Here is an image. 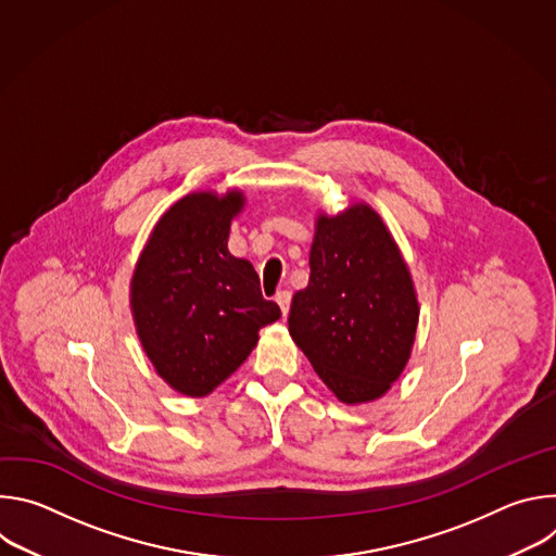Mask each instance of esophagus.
Segmentation results:
<instances>
[{
  "label": "esophagus",
  "instance_id": "1",
  "mask_svg": "<svg viewBox=\"0 0 556 556\" xmlns=\"http://www.w3.org/2000/svg\"><path fill=\"white\" fill-rule=\"evenodd\" d=\"M275 301L279 303V307H281V314L286 316V314H288V309H290V301H292V294H290V290H279V292H277V296H275Z\"/></svg>",
  "mask_w": 556,
  "mask_h": 556
}]
</instances>
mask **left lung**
Here are the masks:
<instances>
[{"label":"left lung","instance_id":"8db88e82","mask_svg":"<svg viewBox=\"0 0 556 556\" xmlns=\"http://www.w3.org/2000/svg\"><path fill=\"white\" fill-rule=\"evenodd\" d=\"M420 305L412 270L365 202L314 219L309 281L294 292L288 330L345 405L371 403L401 378Z\"/></svg>","mask_w":556,"mask_h":556}]
</instances>
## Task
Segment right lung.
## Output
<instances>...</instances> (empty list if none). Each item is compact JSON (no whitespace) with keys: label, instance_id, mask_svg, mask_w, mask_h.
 <instances>
[{"label":"right lung","instance_id":"add662e5","mask_svg":"<svg viewBox=\"0 0 556 556\" xmlns=\"http://www.w3.org/2000/svg\"><path fill=\"white\" fill-rule=\"evenodd\" d=\"M247 195L193 191L155 222L129 281L138 341L155 374L202 399L240 367L281 309L266 301L249 260L228 253Z\"/></svg>","mask_w":556,"mask_h":556}]
</instances>
